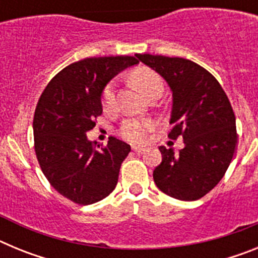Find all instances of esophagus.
<instances>
[{
  "instance_id": "obj_1",
  "label": "esophagus",
  "mask_w": 258,
  "mask_h": 258,
  "mask_svg": "<svg viewBox=\"0 0 258 258\" xmlns=\"http://www.w3.org/2000/svg\"><path fill=\"white\" fill-rule=\"evenodd\" d=\"M133 151L136 152V154L141 155V154H143V152H145V149H142V147H133Z\"/></svg>"
}]
</instances>
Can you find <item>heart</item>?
Instances as JSON below:
<instances>
[{
    "label": "heart",
    "instance_id": "obj_1",
    "mask_svg": "<svg viewBox=\"0 0 258 258\" xmlns=\"http://www.w3.org/2000/svg\"><path fill=\"white\" fill-rule=\"evenodd\" d=\"M131 81L147 98L155 93L163 92V79L156 71L149 67H140L131 74ZM102 106L104 111H112L115 107V85L109 83L102 92ZM155 129L151 118H125L118 127V134L131 143H142L147 134Z\"/></svg>",
    "mask_w": 258,
    "mask_h": 258
}]
</instances>
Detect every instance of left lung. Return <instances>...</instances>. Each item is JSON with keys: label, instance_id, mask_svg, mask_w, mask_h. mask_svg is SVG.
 <instances>
[{"label": "left lung", "instance_id": "1", "mask_svg": "<svg viewBox=\"0 0 258 258\" xmlns=\"http://www.w3.org/2000/svg\"><path fill=\"white\" fill-rule=\"evenodd\" d=\"M160 74L173 92L170 140L183 138L179 154L160 146L163 160L154 181L164 194L178 200H198L222 179L235 152V115L217 79L195 61L151 54H136Z\"/></svg>", "mask_w": 258, "mask_h": 258}]
</instances>
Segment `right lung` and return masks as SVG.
Here are the masks:
<instances>
[{"mask_svg":"<svg viewBox=\"0 0 258 258\" xmlns=\"http://www.w3.org/2000/svg\"><path fill=\"white\" fill-rule=\"evenodd\" d=\"M138 63L134 56H94L58 72L44 89L33 116L35 151L41 170L60 195L89 206L115 190L131 146L111 137L95 149L86 132L102 115L101 95L109 80Z\"/></svg>","mask_w":258,"mask_h":258,"instance_id":"right-lung-1","label":"right lung"}]
</instances>
